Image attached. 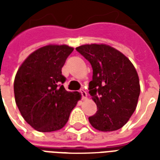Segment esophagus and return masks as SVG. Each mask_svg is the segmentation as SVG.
<instances>
[{"mask_svg":"<svg viewBox=\"0 0 160 160\" xmlns=\"http://www.w3.org/2000/svg\"><path fill=\"white\" fill-rule=\"evenodd\" d=\"M80 92L81 94V96H82V99H87V92L83 89H80Z\"/></svg>","mask_w":160,"mask_h":160,"instance_id":"obj_1","label":"esophagus"}]
</instances>
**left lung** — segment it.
Wrapping results in <instances>:
<instances>
[{
	"mask_svg": "<svg viewBox=\"0 0 160 160\" xmlns=\"http://www.w3.org/2000/svg\"><path fill=\"white\" fill-rule=\"evenodd\" d=\"M76 50L92 68L88 89L98 111L88 118L91 125L104 132L118 130L137 106L141 87L134 65L122 53L106 44H85Z\"/></svg>",
	"mask_w": 160,
	"mask_h": 160,
	"instance_id": "8db88e82",
	"label": "left lung"
}]
</instances>
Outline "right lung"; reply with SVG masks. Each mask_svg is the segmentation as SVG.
Listing matches in <instances>:
<instances>
[{"label":"right lung","mask_w":160,"mask_h":160,"mask_svg":"<svg viewBox=\"0 0 160 160\" xmlns=\"http://www.w3.org/2000/svg\"><path fill=\"white\" fill-rule=\"evenodd\" d=\"M73 48L49 44L37 49L19 67L13 83L14 97L23 118L39 132L62 128L80 94L68 92L62 68Z\"/></svg>","instance_id":"add662e5"}]
</instances>
